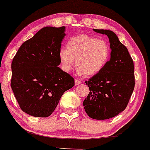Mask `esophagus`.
Listing matches in <instances>:
<instances>
[{"label": "esophagus", "instance_id": "obj_1", "mask_svg": "<svg viewBox=\"0 0 150 150\" xmlns=\"http://www.w3.org/2000/svg\"><path fill=\"white\" fill-rule=\"evenodd\" d=\"M80 83H81V81H80V80H78V79H75V85H80Z\"/></svg>", "mask_w": 150, "mask_h": 150}]
</instances>
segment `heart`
Returning <instances> with one entry per match:
<instances>
[{
    "mask_svg": "<svg viewBox=\"0 0 150 150\" xmlns=\"http://www.w3.org/2000/svg\"><path fill=\"white\" fill-rule=\"evenodd\" d=\"M110 45L103 39H98L87 34L70 38L67 49L61 48L59 57L62 67L66 71L71 69L75 57L78 74L91 76L101 71L109 61Z\"/></svg>",
    "mask_w": 150,
    "mask_h": 150,
    "instance_id": "obj_1",
    "label": "heart"
}]
</instances>
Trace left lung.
Wrapping results in <instances>:
<instances>
[{"label": "left lung", "mask_w": 150, "mask_h": 150, "mask_svg": "<svg viewBox=\"0 0 150 150\" xmlns=\"http://www.w3.org/2000/svg\"><path fill=\"white\" fill-rule=\"evenodd\" d=\"M93 30L109 38L111 56L101 71L85 81L90 92L83 106L90 117L107 120L119 115L129 103L135 85L134 62L127 48L112 31Z\"/></svg>", "instance_id": "left-lung-1"}]
</instances>
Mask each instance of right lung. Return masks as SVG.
Instances as JSON below:
<instances>
[{
  "instance_id": "right-lung-1",
  "label": "right lung",
  "mask_w": 150,
  "mask_h": 150,
  "mask_svg": "<svg viewBox=\"0 0 150 150\" xmlns=\"http://www.w3.org/2000/svg\"><path fill=\"white\" fill-rule=\"evenodd\" d=\"M64 31V26L40 29L13 59L11 88L21 109L31 116H50L63 93L75 85L74 78L58 67Z\"/></svg>"
}]
</instances>
